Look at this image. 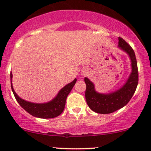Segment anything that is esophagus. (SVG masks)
<instances>
[{"instance_id": "esophagus-1", "label": "esophagus", "mask_w": 151, "mask_h": 151, "mask_svg": "<svg viewBox=\"0 0 151 151\" xmlns=\"http://www.w3.org/2000/svg\"><path fill=\"white\" fill-rule=\"evenodd\" d=\"M81 74H82V75H84V74H85V72H81Z\"/></svg>"}]
</instances>
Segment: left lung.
Returning a JSON list of instances; mask_svg holds the SVG:
<instances>
[{
	"instance_id": "obj_1",
	"label": "left lung",
	"mask_w": 151,
	"mask_h": 151,
	"mask_svg": "<svg viewBox=\"0 0 151 151\" xmlns=\"http://www.w3.org/2000/svg\"><path fill=\"white\" fill-rule=\"evenodd\" d=\"M119 47L129 55L131 62V70L125 84L119 89L108 93H99L95 90L94 84L84 78L86 89L85 98L88 106L93 111L98 114L113 113L129 103L134 94L138 83V72L135 52L131 46L123 38L119 37Z\"/></svg>"
}]
</instances>
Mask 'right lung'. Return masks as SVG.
Returning a JSON list of instances; mask_svg holds the SVG:
<instances>
[{
  "label": "right lung",
  "instance_id": "right-lung-1",
  "mask_svg": "<svg viewBox=\"0 0 151 151\" xmlns=\"http://www.w3.org/2000/svg\"><path fill=\"white\" fill-rule=\"evenodd\" d=\"M12 78H13V74L10 73L11 89L19 104L30 115L35 117L40 118V119H52V118L58 116L62 113L65 109L67 96L77 81V79H74L72 82L65 85L62 89L60 90L58 95L51 101L46 102V103L37 104L27 101L19 97L13 89V84H12Z\"/></svg>",
  "mask_w": 151,
  "mask_h": 151
}]
</instances>
